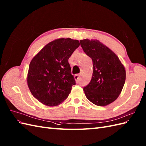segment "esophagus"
I'll list each match as a JSON object with an SVG mask.
<instances>
[{"mask_svg": "<svg viewBox=\"0 0 146 146\" xmlns=\"http://www.w3.org/2000/svg\"><path fill=\"white\" fill-rule=\"evenodd\" d=\"M74 78H75V80H76V81H77L78 80V78H79V76H78V74L75 75V76H74Z\"/></svg>", "mask_w": 146, "mask_h": 146, "instance_id": "esophagus-1", "label": "esophagus"}]
</instances>
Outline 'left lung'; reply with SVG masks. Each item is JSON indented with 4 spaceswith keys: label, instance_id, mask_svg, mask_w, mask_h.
<instances>
[{
    "label": "left lung",
    "instance_id": "8db88e82",
    "mask_svg": "<svg viewBox=\"0 0 146 146\" xmlns=\"http://www.w3.org/2000/svg\"><path fill=\"white\" fill-rule=\"evenodd\" d=\"M80 42L93 66L91 81L84 87L85 96L96 106L111 104L119 97L124 86V66L117 55L100 41L84 39Z\"/></svg>",
    "mask_w": 146,
    "mask_h": 146
}]
</instances>
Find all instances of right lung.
<instances>
[{
  "mask_svg": "<svg viewBox=\"0 0 146 146\" xmlns=\"http://www.w3.org/2000/svg\"><path fill=\"white\" fill-rule=\"evenodd\" d=\"M79 45L78 40L58 38L46 45L31 60L27 85L42 104L58 106L68 97L76 84L68 60Z\"/></svg>",
  "mask_w": 146,
  "mask_h": 146,
  "instance_id": "right-lung-1",
  "label": "right lung"
}]
</instances>
